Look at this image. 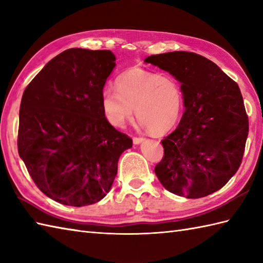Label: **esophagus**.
Wrapping results in <instances>:
<instances>
[{"instance_id": "34e87169", "label": "esophagus", "mask_w": 263, "mask_h": 263, "mask_svg": "<svg viewBox=\"0 0 263 263\" xmlns=\"http://www.w3.org/2000/svg\"><path fill=\"white\" fill-rule=\"evenodd\" d=\"M144 141V138H133V143L135 144H140Z\"/></svg>"}]
</instances>
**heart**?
<instances>
[{
  "instance_id": "heart-1",
  "label": "heart",
  "mask_w": 263,
  "mask_h": 263,
  "mask_svg": "<svg viewBox=\"0 0 263 263\" xmlns=\"http://www.w3.org/2000/svg\"><path fill=\"white\" fill-rule=\"evenodd\" d=\"M116 90L104 89L100 104L105 119L124 127L135 113L154 135L165 133L180 119L183 93L180 82L170 74L131 68L116 78Z\"/></svg>"
}]
</instances>
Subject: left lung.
I'll list each match as a JSON object with an SVG mask.
<instances>
[{
    "label": "left lung",
    "instance_id": "1",
    "mask_svg": "<svg viewBox=\"0 0 263 263\" xmlns=\"http://www.w3.org/2000/svg\"><path fill=\"white\" fill-rule=\"evenodd\" d=\"M146 63L181 83L185 110L176 130L161 140L155 167L167 191L187 199L221 189L242 163L249 119L237 83L212 61L192 52L152 55Z\"/></svg>",
    "mask_w": 263,
    "mask_h": 263
}]
</instances>
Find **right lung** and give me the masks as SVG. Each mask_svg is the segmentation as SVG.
Returning <instances> with one entry per match:
<instances>
[{
    "label": "right lung",
    "instance_id": "add662e5",
    "mask_svg": "<svg viewBox=\"0 0 263 263\" xmlns=\"http://www.w3.org/2000/svg\"><path fill=\"white\" fill-rule=\"evenodd\" d=\"M108 49L70 48L22 95L18 152L37 187L57 202L82 206L109 192L132 139L105 119L100 97L115 68Z\"/></svg>",
    "mask_w": 263,
    "mask_h": 263
}]
</instances>
